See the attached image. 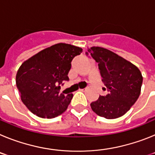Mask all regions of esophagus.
<instances>
[{"label":"esophagus","instance_id":"obj_1","mask_svg":"<svg viewBox=\"0 0 155 155\" xmlns=\"http://www.w3.org/2000/svg\"><path fill=\"white\" fill-rule=\"evenodd\" d=\"M86 90H87V87H84V88H83V89H80L81 91H85Z\"/></svg>","mask_w":155,"mask_h":155}]
</instances>
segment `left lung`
<instances>
[{
  "label": "left lung",
  "mask_w": 155,
  "mask_h": 155,
  "mask_svg": "<svg viewBox=\"0 0 155 155\" xmlns=\"http://www.w3.org/2000/svg\"><path fill=\"white\" fill-rule=\"evenodd\" d=\"M98 64L102 82L109 94L91 103L94 113L105 119H116L130 109L141 90L143 77L137 67L116 53L99 46L87 49ZM105 89V87H104Z\"/></svg>",
  "instance_id": "left-lung-1"
}]
</instances>
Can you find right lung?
Listing matches in <instances>:
<instances>
[{"label":"right lung","instance_id":"add662e5","mask_svg":"<svg viewBox=\"0 0 155 155\" xmlns=\"http://www.w3.org/2000/svg\"><path fill=\"white\" fill-rule=\"evenodd\" d=\"M81 47L57 43L46 48L22 63L16 74V85L23 103L41 118L51 119L65 112L73 94L61 93V85L68 81L74 57Z\"/></svg>","mask_w":155,"mask_h":155}]
</instances>
